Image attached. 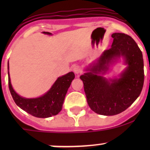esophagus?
Masks as SVG:
<instances>
[{
    "label": "esophagus",
    "mask_w": 150,
    "mask_h": 150,
    "mask_svg": "<svg viewBox=\"0 0 150 150\" xmlns=\"http://www.w3.org/2000/svg\"><path fill=\"white\" fill-rule=\"evenodd\" d=\"M73 71L75 74H77V75H78V74H80L82 72V69H81V67L78 66V65H75V67H74Z\"/></svg>",
    "instance_id": "obj_1"
}]
</instances>
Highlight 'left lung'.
Instances as JSON below:
<instances>
[{"label": "left lung", "mask_w": 150, "mask_h": 150, "mask_svg": "<svg viewBox=\"0 0 150 150\" xmlns=\"http://www.w3.org/2000/svg\"><path fill=\"white\" fill-rule=\"evenodd\" d=\"M112 38L111 48L104 51L98 62L87 68L88 72L80 77L90 108L97 114L108 116L122 112L134 103L142 92L144 80L143 56L134 39L120 33H113ZM120 56L128 67L120 78L107 79L98 75Z\"/></svg>", "instance_id": "1"}]
</instances>
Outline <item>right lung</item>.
Returning <instances> with one entry per match:
<instances>
[{
    "label": "right lung",
    "instance_id": "add662e5",
    "mask_svg": "<svg viewBox=\"0 0 150 150\" xmlns=\"http://www.w3.org/2000/svg\"><path fill=\"white\" fill-rule=\"evenodd\" d=\"M43 33L44 34L51 35V33L48 32ZM8 74V87L12 98L16 105L31 115L41 118L56 115L61 111L68 88L72 80L75 78L74 72H69L57 78L50 90L42 96L34 99H26L15 92L11 83L9 72Z\"/></svg>",
    "mask_w": 150,
    "mask_h": 150
}]
</instances>
